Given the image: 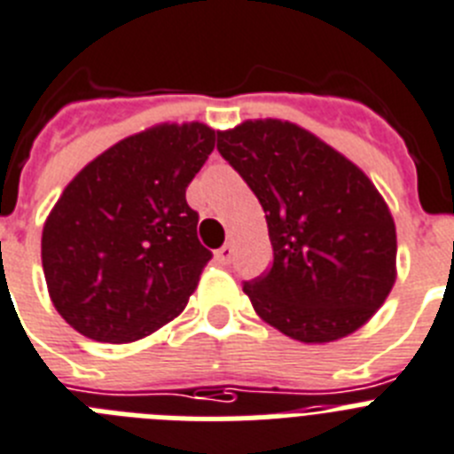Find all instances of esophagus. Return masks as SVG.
<instances>
[{"mask_svg":"<svg viewBox=\"0 0 454 454\" xmlns=\"http://www.w3.org/2000/svg\"><path fill=\"white\" fill-rule=\"evenodd\" d=\"M231 254H234V247H231L230 243H227V246H223L218 250V253H215V259H218L220 264H230Z\"/></svg>","mask_w":454,"mask_h":454,"instance_id":"esophagus-1","label":"esophagus"}]
</instances>
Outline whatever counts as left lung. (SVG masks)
<instances>
[{"label":"left lung","mask_w":454,"mask_h":454,"mask_svg":"<svg viewBox=\"0 0 454 454\" xmlns=\"http://www.w3.org/2000/svg\"><path fill=\"white\" fill-rule=\"evenodd\" d=\"M218 151L269 224L273 264L243 282L254 312L301 342L358 331L388 298L397 259L393 215L365 172L280 119L218 133Z\"/></svg>","instance_id":"obj_1"}]
</instances>
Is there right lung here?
<instances>
[{
  "instance_id": "right-lung-1",
  "label": "right lung",
  "mask_w": 454,
  "mask_h": 454,
  "mask_svg": "<svg viewBox=\"0 0 454 454\" xmlns=\"http://www.w3.org/2000/svg\"><path fill=\"white\" fill-rule=\"evenodd\" d=\"M204 123L116 142L66 185L41 239L54 308L84 338L135 342L184 312L211 250L185 188L215 146Z\"/></svg>"
}]
</instances>
